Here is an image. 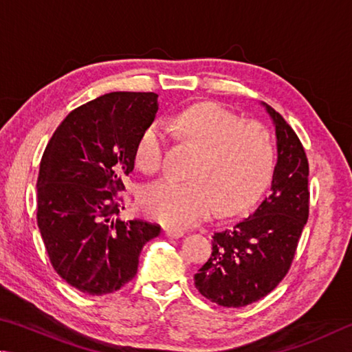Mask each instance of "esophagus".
Returning a JSON list of instances; mask_svg holds the SVG:
<instances>
[{"instance_id":"1","label":"esophagus","mask_w":352,"mask_h":352,"mask_svg":"<svg viewBox=\"0 0 352 352\" xmlns=\"http://www.w3.org/2000/svg\"><path fill=\"white\" fill-rule=\"evenodd\" d=\"M164 233L168 238H181V236H184V230L176 229V227H164Z\"/></svg>"}]
</instances>
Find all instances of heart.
<instances>
[{"label": "heart", "instance_id": "heart-1", "mask_svg": "<svg viewBox=\"0 0 352 352\" xmlns=\"http://www.w3.org/2000/svg\"><path fill=\"white\" fill-rule=\"evenodd\" d=\"M171 128L198 148L190 181L160 179L140 192L146 217L170 227L199 223L217 210L232 214L250 207L272 179L275 144L256 120H241L219 104L198 103L181 111ZM166 129L154 122L142 131L134 157L142 171L162 165Z\"/></svg>", "mask_w": 352, "mask_h": 352}]
</instances>
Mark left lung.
I'll use <instances>...</instances> for the list:
<instances>
[{"label": "left lung", "mask_w": 352, "mask_h": 352, "mask_svg": "<svg viewBox=\"0 0 352 352\" xmlns=\"http://www.w3.org/2000/svg\"><path fill=\"white\" fill-rule=\"evenodd\" d=\"M275 126L276 165L270 192L256 210L212 236L213 250L195 274L201 295L224 307L266 297L285 278L309 217V164L298 135L263 103Z\"/></svg>", "instance_id": "obj_1"}]
</instances>
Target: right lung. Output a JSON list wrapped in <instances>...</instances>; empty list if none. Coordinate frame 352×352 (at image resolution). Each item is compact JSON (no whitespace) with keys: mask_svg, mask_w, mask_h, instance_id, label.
Segmentation results:
<instances>
[{"mask_svg":"<svg viewBox=\"0 0 352 352\" xmlns=\"http://www.w3.org/2000/svg\"><path fill=\"white\" fill-rule=\"evenodd\" d=\"M157 109L154 92H109L71 111L43 153L36 223L55 272L80 292L119 291L160 233L157 224L122 221L117 199Z\"/></svg>","mask_w":352,"mask_h":352,"instance_id":"right-lung-1","label":"right lung"}]
</instances>
